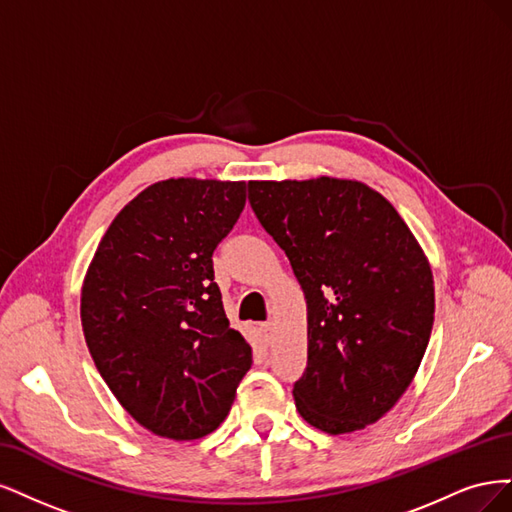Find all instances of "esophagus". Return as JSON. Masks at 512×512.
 Instances as JSON below:
<instances>
[{"label":"esophagus","mask_w":512,"mask_h":512,"mask_svg":"<svg viewBox=\"0 0 512 512\" xmlns=\"http://www.w3.org/2000/svg\"><path fill=\"white\" fill-rule=\"evenodd\" d=\"M259 334H261L263 342L270 344L272 338H274V327H272V323H263V325L259 327Z\"/></svg>","instance_id":"34e87169"}]
</instances>
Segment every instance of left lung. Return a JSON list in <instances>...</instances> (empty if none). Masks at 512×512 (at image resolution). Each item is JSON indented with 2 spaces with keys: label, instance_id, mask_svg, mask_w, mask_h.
Listing matches in <instances>:
<instances>
[{
  "label": "left lung",
  "instance_id": "1",
  "mask_svg": "<svg viewBox=\"0 0 512 512\" xmlns=\"http://www.w3.org/2000/svg\"><path fill=\"white\" fill-rule=\"evenodd\" d=\"M249 202L308 306L298 412L327 434L364 430L415 378L434 325V278L381 193L357 180H251Z\"/></svg>",
  "mask_w": 512,
  "mask_h": 512
}]
</instances>
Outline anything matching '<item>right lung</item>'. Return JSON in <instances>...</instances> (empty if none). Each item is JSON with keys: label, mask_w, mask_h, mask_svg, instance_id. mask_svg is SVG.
<instances>
[{"label": "right lung", "mask_w": 512, "mask_h": 512, "mask_svg": "<svg viewBox=\"0 0 512 512\" xmlns=\"http://www.w3.org/2000/svg\"><path fill=\"white\" fill-rule=\"evenodd\" d=\"M244 204V183L161 180L117 214L87 270L80 319L95 368L157 436L217 430L251 370L212 270Z\"/></svg>", "instance_id": "right-lung-1"}]
</instances>
